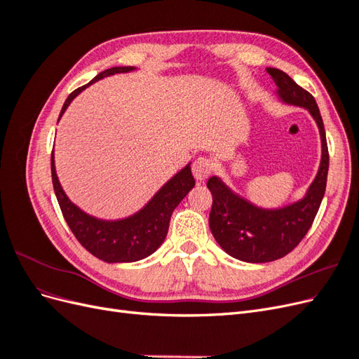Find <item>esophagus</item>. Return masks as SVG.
Wrapping results in <instances>:
<instances>
[{
	"instance_id": "1",
	"label": "esophagus",
	"mask_w": 359,
	"mask_h": 359,
	"mask_svg": "<svg viewBox=\"0 0 359 359\" xmlns=\"http://www.w3.org/2000/svg\"><path fill=\"white\" fill-rule=\"evenodd\" d=\"M214 166L210 158L206 157H199L194 160L193 166H191V172H193V177L196 178L198 181H203L205 178H208L210 173L212 172Z\"/></svg>"
}]
</instances>
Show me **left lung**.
<instances>
[{"mask_svg":"<svg viewBox=\"0 0 359 359\" xmlns=\"http://www.w3.org/2000/svg\"><path fill=\"white\" fill-rule=\"evenodd\" d=\"M266 72L277 85L278 99L286 104L304 107L316 121L322 157L316 178L304 198L281 208H260L227 187L219 177H211L206 182L212 194L210 227L215 241L227 255L250 264L273 262L301 243L319 211L330 166L327 136L314 97L285 72L273 67Z\"/></svg>","mask_w":359,"mask_h":359,"instance_id":"8db88e82","label":"left lung"}]
</instances>
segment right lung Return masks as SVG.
<instances>
[{"instance_id": "1", "label": "right lung", "mask_w": 359, "mask_h": 359, "mask_svg": "<svg viewBox=\"0 0 359 359\" xmlns=\"http://www.w3.org/2000/svg\"><path fill=\"white\" fill-rule=\"evenodd\" d=\"M136 70L135 67H112L99 73L95 78L81 88L74 90L67 100L64 102L60 118L66 112L69 104L85 88L106 76L115 73H127ZM52 184L55 190L61 212L66 219L73 235L91 255L99 257L107 264L136 262L153 255L163 244L168 235L169 222L173 210L187 196V193L194 187V178L191 175L190 163L177 172L165 186H163L151 201L133 215L119 220H102L83 212L76 206L64 193L57 170L53 153L50 157Z\"/></svg>"}]
</instances>
